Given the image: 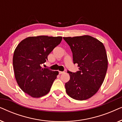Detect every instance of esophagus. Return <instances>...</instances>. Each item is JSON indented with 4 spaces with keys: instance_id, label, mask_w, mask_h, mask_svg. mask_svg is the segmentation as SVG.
Here are the masks:
<instances>
[{
    "instance_id": "esophagus-1",
    "label": "esophagus",
    "mask_w": 122,
    "mask_h": 122,
    "mask_svg": "<svg viewBox=\"0 0 122 122\" xmlns=\"http://www.w3.org/2000/svg\"><path fill=\"white\" fill-rule=\"evenodd\" d=\"M59 74H63V73H64V71H59Z\"/></svg>"
}]
</instances>
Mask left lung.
Here are the masks:
<instances>
[{"label": "left lung", "instance_id": "obj_1", "mask_svg": "<svg viewBox=\"0 0 122 122\" xmlns=\"http://www.w3.org/2000/svg\"><path fill=\"white\" fill-rule=\"evenodd\" d=\"M63 39L71 47L73 62L79 69L76 73L67 71L70 79L65 84L66 92L76 100L89 99L98 91L106 76L108 58L104 46L88 35Z\"/></svg>", "mask_w": 122, "mask_h": 122}]
</instances>
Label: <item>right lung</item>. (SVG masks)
<instances>
[{
	"instance_id": "right-lung-1",
	"label": "right lung",
	"mask_w": 122,
	"mask_h": 122,
	"mask_svg": "<svg viewBox=\"0 0 122 122\" xmlns=\"http://www.w3.org/2000/svg\"><path fill=\"white\" fill-rule=\"evenodd\" d=\"M61 36H29L20 42L15 49L13 58L15 78L22 91L33 98L48 94L58 71L43 68L41 65L61 43Z\"/></svg>"
}]
</instances>
